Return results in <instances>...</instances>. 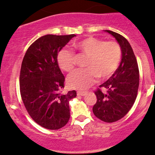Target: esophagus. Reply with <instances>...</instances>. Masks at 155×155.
<instances>
[{
  "label": "esophagus",
  "instance_id": "obj_1",
  "mask_svg": "<svg viewBox=\"0 0 155 155\" xmlns=\"http://www.w3.org/2000/svg\"><path fill=\"white\" fill-rule=\"evenodd\" d=\"M87 94V92L85 91H77V96H85Z\"/></svg>",
  "mask_w": 155,
  "mask_h": 155
}]
</instances>
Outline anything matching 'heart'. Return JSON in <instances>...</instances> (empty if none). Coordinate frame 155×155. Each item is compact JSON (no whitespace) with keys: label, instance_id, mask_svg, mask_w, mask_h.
<instances>
[{"label":"heart","instance_id":"obj_1","mask_svg":"<svg viewBox=\"0 0 155 155\" xmlns=\"http://www.w3.org/2000/svg\"><path fill=\"white\" fill-rule=\"evenodd\" d=\"M74 47L87 56V68L77 70L68 78L71 87L85 90L92 85L100 76L107 79L118 68L122 58V50L114 41H105L95 37H87L76 42ZM59 68L65 72H71L76 64V56L67 49L60 50L57 56Z\"/></svg>","mask_w":155,"mask_h":155}]
</instances>
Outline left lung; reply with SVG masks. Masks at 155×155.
Instances as JSON below:
<instances>
[{
	"label": "left lung",
	"mask_w": 155,
	"mask_h": 155,
	"mask_svg": "<svg viewBox=\"0 0 155 155\" xmlns=\"http://www.w3.org/2000/svg\"><path fill=\"white\" fill-rule=\"evenodd\" d=\"M105 32L114 36L122 50V59L116 72L99 85L103 92L95 91L97 102L93 107L94 115L106 123H114L126 115L133 106L139 87V69L136 57L129 42L123 35L110 30Z\"/></svg>",
	"instance_id": "8db88e82"
}]
</instances>
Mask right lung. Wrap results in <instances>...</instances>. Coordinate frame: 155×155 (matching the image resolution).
I'll return each mask as SVG.
<instances>
[{
  "label": "right lung",
  "instance_id": "obj_1",
  "mask_svg": "<svg viewBox=\"0 0 155 155\" xmlns=\"http://www.w3.org/2000/svg\"><path fill=\"white\" fill-rule=\"evenodd\" d=\"M76 35H46L27 49L20 73L22 101L32 120L43 128L57 130L69 121V101L76 91L61 94L64 76L58 61V53Z\"/></svg>",
  "mask_w": 155,
  "mask_h": 155
}]
</instances>
